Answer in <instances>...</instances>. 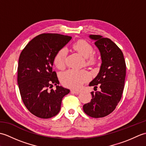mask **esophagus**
I'll return each mask as SVG.
<instances>
[{"label":"esophagus","mask_w":146,"mask_h":146,"mask_svg":"<svg viewBox=\"0 0 146 146\" xmlns=\"http://www.w3.org/2000/svg\"><path fill=\"white\" fill-rule=\"evenodd\" d=\"M71 92L72 93V94H78L80 92V91L79 90H71Z\"/></svg>","instance_id":"1"}]
</instances>
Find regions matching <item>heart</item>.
Segmentation results:
<instances>
[{"label":"heart","instance_id":"obj_1","mask_svg":"<svg viewBox=\"0 0 146 146\" xmlns=\"http://www.w3.org/2000/svg\"><path fill=\"white\" fill-rule=\"evenodd\" d=\"M73 48L86 59V63L92 64L95 63V56L93 54L94 49L92 45L85 40H80L73 44ZM67 56V49L63 48L58 50L54 57V64L57 68L62 69L65 66ZM90 78V74L86 70H68L60 75V80L63 85L71 88H79L83 83Z\"/></svg>","mask_w":146,"mask_h":146}]
</instances>
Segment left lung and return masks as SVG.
I'll return each instance as SVG.
<instances>
[{
    "label": "left lung",
    "instance_id": "8db88e82",
    "mask_svg": "<svg viewBox=\"0 0 146 146\" xmlns=\"http://www.w3.org/2000/svg\"><path fill=\"white\" fill-rule=\"evenodd\" d=\"M100 52L102 63L98 75L90 86L100 92H92V98L83 105L85 113L94 118L104 117L115 109L122 98L126 75V64L123 52L111 39L100 35H90Z\"/></svg>",
    "mask_w": 146,
    "mask_h": 146
}]
</instances>
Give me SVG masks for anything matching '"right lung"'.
I'll return each mask as SVG.
<instances>
[{"mask_svg":"<svg viewBox=\"0 0 146 146\" xmlns=\"http://www.w3.org/2000/svg\"><path fill=\"white\" fill-rule=\"evenodd\" d=\"M71 39V36L59 34H41L29 41L21 52L17 68L20 94L27 110L39 118L56 115L62 99L69 94L70 90L58 85L52 64L56 53ZM53 84L57 85L56 90L51 89Z\"/></svg>","mask_w":146,"mask_h":146,"instance_id":"1","label":"right lung"}]
</instances>
